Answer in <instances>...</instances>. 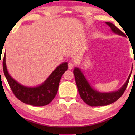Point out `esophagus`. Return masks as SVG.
<instances>
[{
  "mask_svg": "<svg viewBox=\"0 0 135 135\" xmlns=\"http://www.w3.org/2000/svg\"><path fill=\"white\" fill-rule=\"evenodd\" d=\"M74 66V64L73 62H69V63H68V68H69V69H73Z\"/></svg>",
  "mask_w": 135,
  "mask_h": 135,
  "instance_id": "esophagus-1",
  "label": "esophagus"
}]
</instances>
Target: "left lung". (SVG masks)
Returning a JSON list of instances; mask_svg holds the SVG:
<instances>
[{
    "mask_svg": "<svg viewBox=\"0 0 135 135\" xmlns=\"http://www.w3.org/2000/svg\"><path fill=\"white\" fill-rule=\"evenodd\" d=\"M105 23L110 27L112 32L114 34L125 37V35L112 23L109 22H106ZM132 68L128 79L120 88L114 91L99 92L92 87L80 68H75L73 72L77 89L81 98L86 104L90 106H107L114 103L119 99L124 93L128 84L129 79L132 72Z\"/></svg>",
    "mask_w": 135,
    "mask_h": 135,
    "instance_id": "8db88e82",
    "label": "left lung"
}]
</instances>
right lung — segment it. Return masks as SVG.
I'll use <instances>...</instances> for the list:
<instances>
[{"label":"right lung","instance_id":"right-lung-1","mask_svg":"<svg viewBox=\"0 0 135 135\" xmlns=\"http://www.w3.org/2000/svg\"><path fill=\"white\" fill-rule=\"evenodd\" d=\"M68 68V62H62L39 85L27 86L12 78L7 70L5 54L3 57V73L12 91L19 100L31 106H44L52 101L58 92L61 78Z\"/></svg>","mask_w":135,"mask_h":135}]
</instances>
